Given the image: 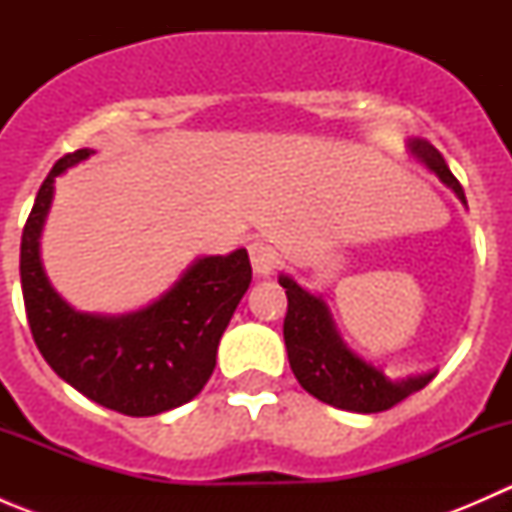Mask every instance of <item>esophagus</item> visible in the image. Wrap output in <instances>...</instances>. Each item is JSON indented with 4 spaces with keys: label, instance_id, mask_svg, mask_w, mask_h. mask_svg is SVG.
<instances>
[{
    "label": "esophagus",
    "instance_id": "34e87169",
    "mask_svg": "<svg viewBox=\"0 0 512 512\" xmlns=\"http://www.w3.org/2000/svg\"><path fill=\"white\" fill-rule=\"evenodd\" d=\"M247 252H250V262H252V270L257 275H270L277 265V255H275V247L265 240H252L247 245Z\"/></svg>",
    "mask_w": 512,
    "mask_h": 512
}]
</instances>
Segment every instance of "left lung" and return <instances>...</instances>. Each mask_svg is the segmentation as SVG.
Wrapping results in <instances>:
<instances>
[{
  "instance_id": "1",
  "label": "left lung",
  "mask_w": 512,
  "mask_h": 512,
  "mask_svg": "<svg viewBox=\"0 0 512 512\" xmlns=\"http://www.w3.org/2000/svg\"><path fill=\"white\" fill-rule=\"evenodd\" d=\"M411 151L466 203L461 183L431 143L411 141ZM280 285L287 289V317L282 332H285L289 366L302 389L309 391L314 399L356 414H379L414 391H421L433 379V374L401 381L386 379L384 371L349 352L347 344L339 339L322 299L309 294L285 275L280 277Z\"/></svg>"
}]
</instances>
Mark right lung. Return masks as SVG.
<instances>
[{
    "mask_svg": "<svg viewBox=\"0 0 512 512\" xmlns=\"http://www.w3.org/2000/svg\"><path fill=\"white\" fill-rule=\"evenodd\" d=\"M66 153L36 193L22 232L24 309L46 364L86 399L126 416H156L200 394L215 369L220 337L252 280L247 250L203 257L151 307L121 317L71 309L41 270L39 232L54 178L91 156Z\"/></svg>",
    "mask_w": 512,
    "mask_h": 512,
    "instance_id": "1",
    "label": "right lung"
}]
</instances>
